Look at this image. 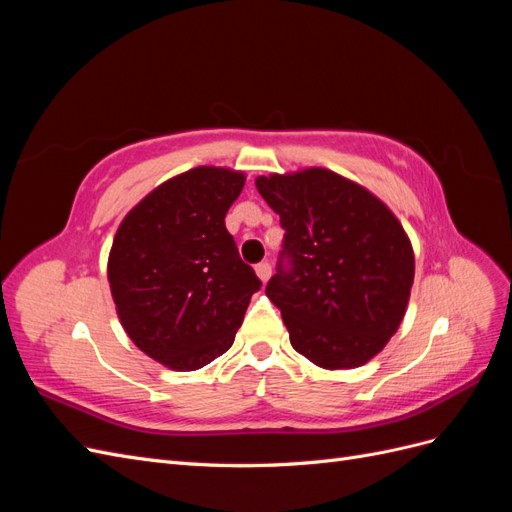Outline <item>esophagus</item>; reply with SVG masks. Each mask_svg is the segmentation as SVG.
Wrapping results in <instances>:
<instances>
[{"label":"esophagus","instance_id":"1","mask_svg":"<svg viewBox=\"0 0 512 512\" xmlns=\"http://www.w3.org/2000/svg\"><path fill=\"white\" fill-rule=\"evenodd\" d=\"M256 275H258V280L262 284H267L269 277H271V265H269V262H260V265H256Z\"/></svg>","mask_w":512,"mask_h":512}]
</instances>
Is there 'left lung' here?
Here are the masks:
<instances>
[{
	"instance_id": "obj_1",
	"label": "left lung",
	"mask_w": 512,
	"mask_h": 512,
	"mask_svg": "<svg viewBox=\"0 0 512 512\" xmlns=\"http://www.w3.org/2000/svg\"><path fill=\"white\" fill-rule=\"evenodd\" d=\"M280 215L290 271H277L267 297L280 307L292 348L322 369L374 359L406 316L414 250L404 226L361 183L309 166L256 177Z\"/></svg>"
}]
</instances>
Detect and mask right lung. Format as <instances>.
<instances>
[{"mask_svg": "<svg viewBox=\"0 0 512 512\" xmlns=\"http://www.w3.org/2000/svg\"><path fill=\"white\" fill-rule=\"evenodd\" d=\"M243 185V170H185L153 188L115 232L106 275L119 322L168 369L194 371L224 354L260 288L224 222Z\"/></svg>", "mask_w": 512, "mask_h": 512, "instance_id": "right-lung-1", "label": "right lung"}]
</instances>
